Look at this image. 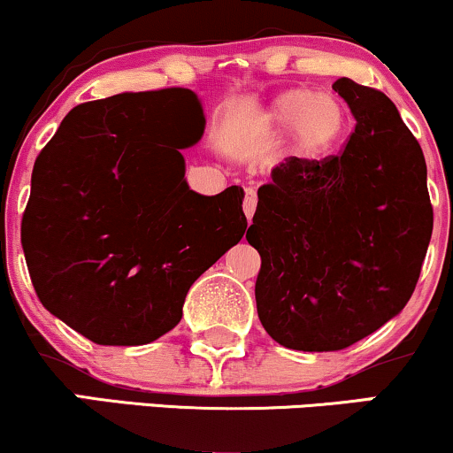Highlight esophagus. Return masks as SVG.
Returning <instances> with one entry per match:
<instances>
[{
	"instance_id": "esophagus-1",
	"label": "esophagus",
	"mask_w": 453,
	"mask_h": 453,
	"mask_svg": "<svg viewBox=\"0 0 453 453\" xmlns=\"http://www.w3.org/2000/svg\"><path fill=\"white\" fill-rule=\"evenodd\" d=\"M256 204H257L256 189H247V194H244V202H242V211H244V215H247L249 221L253 219V212H256Z\"/></svg>"
}]
</instances>
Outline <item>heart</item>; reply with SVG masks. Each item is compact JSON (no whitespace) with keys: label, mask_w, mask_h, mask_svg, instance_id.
<instances>
[{"label":"heart","mask_w":453,"mask_h":453,"mask_svg":"<svg viewBox=\"0 0 453 453\" xmlns=\"http://www.w3.org/2000/svg\"><path fill=\"white\" fill-rule=\"evenodd\" d=\"M266 123L277 132H292L294 149L300 155L324 150L341 129V108L326 93L296 89L270 104Z\"/></svg>","instance_id":"heart-1"}]
</instances>
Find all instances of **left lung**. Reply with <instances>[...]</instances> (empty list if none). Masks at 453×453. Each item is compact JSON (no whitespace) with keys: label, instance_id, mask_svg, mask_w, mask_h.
Here are the masks:
<instances>
[{"label":"left lung","instance_id":"8db88e82","mask_svg":"<svg viewBox=\"0 0 453 453\" xmlns=\"http://www.w3.org/2000/svg\"><path fill=\"white\" fill-rule=\"evenodd\" d=\"M332 89L356 132L339 155L279 164L247 230L259 321L296 351L345 349L396 317L433 236L426 159L398 108L351 78Z\"/></svg>","mask_w":453,"mask_h":453}]
</instances>
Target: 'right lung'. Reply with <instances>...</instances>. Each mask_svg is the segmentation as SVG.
Here are the masks:
<instances>
[{
	"label": "right lung",
	"mask_w": 453,
	"mask_h": 453,
	"mask_svg": "<svg viewBox=\"0 0 453 453\" xmlns=\"http://www.w3.org/2000/svg\"><path fill=\"white\" fill-rule=\"evenodd\" d=\"M189 89L81 104L31 174L20 226L46 311L97 345H147L183 317L185 296L247 230L242 187L202 196L180 150L204 134Z\"/></svg>",
	"instance_id": "1"
}]
</instances>
